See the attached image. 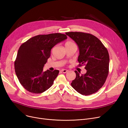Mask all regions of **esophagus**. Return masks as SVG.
<instances>
[{"mask_svg":"<svg viewBox=\"0 0 128 128\" xmlns=\"http://www.w3.org/2000/svg\"><path fill=\"white\" fill-rule=\"evenodd\" d=\"M62 70V72H63V73H66L67 72H68V70Z\"/></svg>","mask_w":128,"mask_h":128,"instance_id":"1","label":"esophagus"}]
</instances>
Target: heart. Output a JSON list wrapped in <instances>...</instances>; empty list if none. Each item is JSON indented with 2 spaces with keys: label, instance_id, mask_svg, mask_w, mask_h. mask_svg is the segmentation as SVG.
Wrapping results in <instances>:
<instances>
[{
  "label": "heart",
  "instance_id": "b5f03b06",
  "mask_svg": "<svg viewBox=\"0 0 128 128\" xmlns=\"http://www.w3.org/2000/svg\"><path fill=\"white\" fill-rule=\"evenodd\" d=\"M75 44L74 42H70V41H68V42H67L66 43H65V46L66 45H69V44Z\"/></svg>",
  "mask_w": 128,
  "mask_h": 128
}]
</instances>
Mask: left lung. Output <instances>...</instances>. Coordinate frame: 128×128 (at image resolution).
<instances>
[{
  "label": "left lung",
  "instance_id": "left-lung-1",
  "mask_svg": "<svg viewBox=\"0 0 128 128\" xmlns=\"http://www.w3.org/2000/svg\"><path fill=\"white\" fill-rule=\"evenodd\" d=\"M66 34L78 46L79 66L85 65L86 72L80 75L77 71L71 85L80 94L88 96L96 92L104 84L108 74L110 56L102 42L90 34L68 32Z\"/></svg>",
  "mask_w": 128,
  "mask_h": 128
}]
</instances>
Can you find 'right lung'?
<instances>
[{
    "instance_id": "obj_1",
    "label": "right lung",
    "mask_w": 128,
    "mask_h": 128,
    "mask_svg": "<svg viewBox=\"0 0 128 128\" xmlns=\"http://www.w3.org/2000/svg\"><path fill=\"white\" fill-rule=\"evenodd\" d=\"M68 38L60 33L39 35L23 43L18 50L14 62L16 76L22 86L33 93H41L52 86L59 70L43 72L50 58L51 50Z\"/></svg>"
}]
</instances>
